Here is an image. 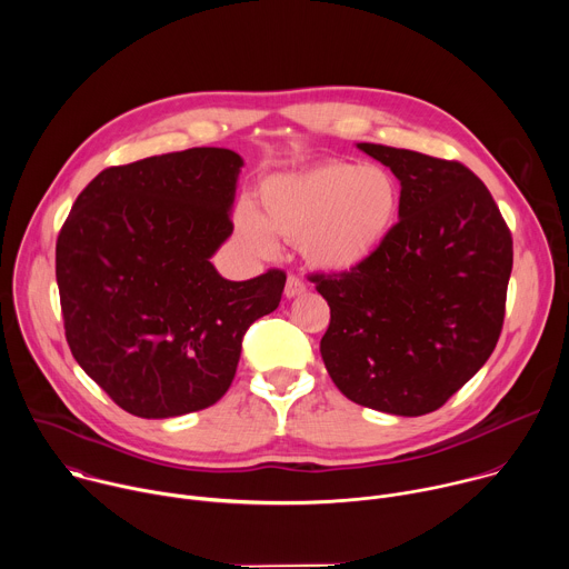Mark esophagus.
Returning a JSON list of instances; mask_svg holds the SVG:
<instances>
[{"instance_id":"34e87169","label":"esophagus","mask_w":569,"mask_h":569,"mask_svg":"<svg viewBox=\"0 0 569 569\" xmlns=\"http://www.w3.org/2000/svg\"><path fill=\"white\" fill-rule=\"evenodd\" d=\"M286 297L288 299H292V297H299V295H303L306 292V283L299 279V277H295V274H290L288 277V281H286Z\"/></svg>"}]
</instances>
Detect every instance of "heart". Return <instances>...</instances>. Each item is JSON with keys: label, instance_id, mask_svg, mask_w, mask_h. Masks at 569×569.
I'll list each match as a JSON object with an SVG mask.
<instances>
[{"label": "heart", "instance_id": "obj_1", "mask_svg": "<svg viewBox=\"0 0 569 569\" xmlns=\"http://www.w3.org/2000/svg\"><path fill=\"white\" fill-rule=\"evenodd\" d=\"M257 213H233L238 240L259 257L277 252V238L299 242L303 259L323 272H351L371 261L391 238L402 207L398 178L378 164L321 161L261 184Z\"/></svg>", "mask_w": 569, "mask_h": 569}]
</instances>
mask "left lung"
I'll return each instance as SVG.
<instances>
[{
  "instance_id": "8db88e82",
  "label": "left lung",
  "mask_w": 569,
  "mask_h": 569,
  "mask_svg": "<svg viewBox=\"0 0 569 569\" xmlns=\"http://www.w3.org/2000/svg\"><path fill=\"white\" fill-rule=\"evenodd\" d=\"M400 182L387 246L342 274H315L331 306L319 351L336 387L365 408L439 410L491 358L513 268L511 231L459 161L358 143Z\"/></svg>"
}]
</instances>
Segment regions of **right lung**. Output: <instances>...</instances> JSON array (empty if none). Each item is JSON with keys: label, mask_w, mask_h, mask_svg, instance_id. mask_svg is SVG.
Returning <instances> with one entry per match:
<instances>
[{"label": "right lung", "mask_w": 569, "mask_h": 569, "mask_svg": "<svg viewBox=\"0 0 569 569\" xmlns=\"http://www.w3.org/2000/svg\"><path fill=\"white\" fill-rule=\"evenodd\" d=\"M242 157L189 148L101 171L58 233L56 281L76 362L141 419L209 408L229 389L252 323L277 310L281 270L227 281Z\"/></svg>", "instance_id": "1"}]
</instances>
